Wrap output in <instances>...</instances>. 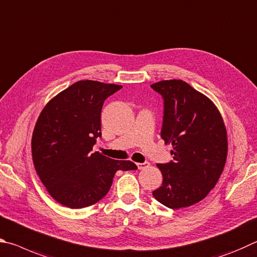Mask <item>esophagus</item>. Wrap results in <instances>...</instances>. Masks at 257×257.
<instances>
[{"instance_id": "obj_1", "label": "esophagus", "mask_w": 257, "mask_h": 257, "mask_svg": "<svg viewBox=\"0 0 257 257\" xmlns=\"http://www.w3.org/2000/svg\"><path fill=\"white\" fill-rule=\"evenodd\" d=\"M137 166H138V168L139 169H145V168H148L150 166V164L149 163H139V164H137Z\"/></svg>"}]
</instances>
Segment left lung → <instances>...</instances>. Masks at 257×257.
<instances>
[{
    "label": "left lung",
    "instance_id": "8db88e82",
    "mask_svg": "<svg viewBox=\"0 0 257 257\" xmlns=\"http://www.w3.org/2000/svg\"><path fill=\"white\" fill-rule=\"evenodd\" d=\"M164 98L161 138L172 143L174 160L158 164L163 185L152 192L170 209L187 208L209 194L227 160L228 141L221 114L210 99L182 80L151 84Z\"/></svg>",
    "mask_w": 257,
    "mask_h": 257
}]
</instances>
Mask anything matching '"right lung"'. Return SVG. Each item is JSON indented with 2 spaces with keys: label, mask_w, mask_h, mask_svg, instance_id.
Returning a JSON list of instances; mask_svg holds the SVG:
<instances>
[{
  "label": "right lung",
  "mask_w": 257,
  "mask_h": 257,
  "mask_svg": "<svg viewBox=\"0 0 257 257\" xmlns=\"http://www.w3.org/2000/svg\"><path fill=\"white\" fill-rule=\"evenodd\" d=\"M121 85L82 80L48 101L36 123L31 152L40 181L58 203L90 206L105 196L117 170H136L130 160L92 152L101 137L103 101Z\"/></svg>",
  "instance_id": "obj_1"
}]
</instances>
